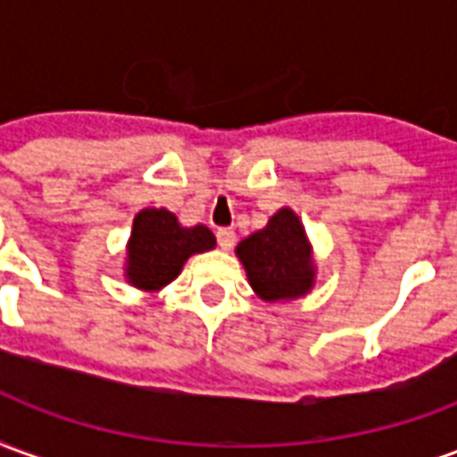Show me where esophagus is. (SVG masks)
Returning <instances> with one entry per match:
<instances>
[{
    "label": "esophagus",
    "mask_w": 457,
    "mask_h": 457,
    "mask_svg": "<svg viewBox=\"0 0 457 457\" xmlns=\"http://www.w3.org/2000/svg\"><path fill=\"white\" fill-rule=\"evenodd\" d=\"M235 239H237V235H235V229H229V228H220L218 229V245L222 249H232V247H235Z\"/></svg>",
    "instance_id": "obj_1"
}]
</instances>
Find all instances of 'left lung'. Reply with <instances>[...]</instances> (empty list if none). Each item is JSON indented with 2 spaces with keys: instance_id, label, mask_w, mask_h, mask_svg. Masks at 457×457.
<instances>
[{
  "instance_id": "left-lung-1",
  "label": "left lung",
  "mask_w": 457,
  "mask_h": 457,
  "mask_svg": "<svg viewBox=\"0 0 457 457\" xmlns=\"http://www.w3.org/2000/svg\"><path fill=\"white\" fill-rule=\"evenodd\" d=\"M237 257L257 296L287 301L303 296L313 287V262L306 229L294 210H278L264 229L237 245Z\"/></svg>"
}]
</instances>
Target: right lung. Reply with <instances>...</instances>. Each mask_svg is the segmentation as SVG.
<instances>
[{"mask_svg":"<svg viewBox=\"0 0 457 457\" xmlns=\"http://www.w3.org/2000/svg\"><path fill=\"white\" fill-rule=\"evenodd\" d=\"M215 247V235L205 225L180 228L169 210L146 208L134 218L127 277L137 288L156 291L179 277L190 254Z\"/></svg>","mask_w":457,"mask_h":457,"instance_id":"right-lung-1","label":"right lung"}]
</instances>
